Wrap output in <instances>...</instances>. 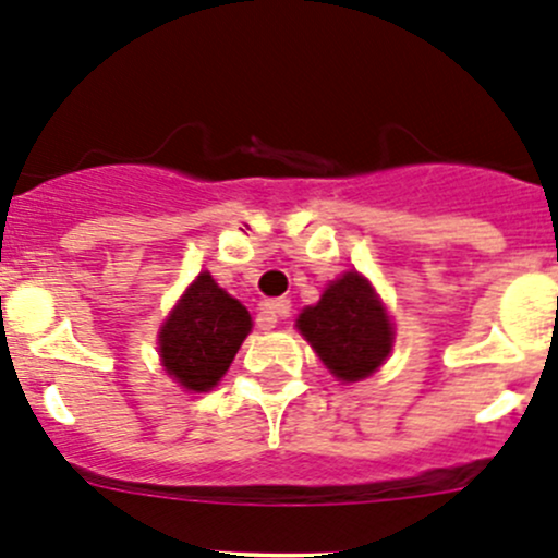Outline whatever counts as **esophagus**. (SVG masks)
<instances>
[{
  "label": "esophagus",
  "instance_id": "esophagus-1",
  "mask_svg": "<svg viewBox=\"0 0 558 558\" xmlns=\"http://www.w3.org/2000/svg\"><path fill=\"white\" fill-rule=\"evenodd\" d=\"M291 313V302L289 300H269L264 302L262 307H258V315H256V324L258 329H275V324H278V318H286V315Z\"/></svg>",
  "mask_w": 558,
  "mask_h": 558
}]
</instances>
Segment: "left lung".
Returning <instances> with one entry per match:
<instances>
[{"label": "left lung", "mask_w": 558, "mask_h": 558, "mask_svg": "<svg viewBox=\"0 0 558 558\" xmlns=\"http://www.w3.org/2000/svg\"><path fill=\"white\" fill-rule=\"evenodd\" d=\"M296 326L331 375L345 384L373 375L391 351V320L359 272L335 280L318 305L302 311Z\"/></svg>", "instance_id": "1"}]
</instances>
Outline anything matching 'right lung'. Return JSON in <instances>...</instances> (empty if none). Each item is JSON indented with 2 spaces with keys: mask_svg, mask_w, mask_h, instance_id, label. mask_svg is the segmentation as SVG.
<instances>
[{
  "mask_svg": "<svg viewBox=\"0 0 558 558\" xmlns=\"http://www.w3.org/2000/svg\"><path fill=\"white\" fill-rule=\"evenodd\" d=\"M247 331L251 315L245 307L202 272L159 331L167 375L189 391H210L229 369Z\"/></svg>",
  "mask_w": 558,
  "mask_h": 558,
  "instance_id": "obj_1",
  "label": "right lung"
}]
</instances>
